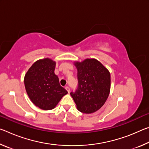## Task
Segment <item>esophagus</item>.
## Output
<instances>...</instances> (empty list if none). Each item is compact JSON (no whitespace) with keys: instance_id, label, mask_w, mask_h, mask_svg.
Instances as JSON below:
<instances>
[{"instance_id":"1","label":"esophagus","mask_w":149,"mask_h":149,"mask_svg":"<svg viewBox=\"0 0 149 149\" xmlns=\"http://www.w3.org/2000/svg\"><path fill=\"white\" fill-rule=\"evenodd\" d=\"M65 89H66V90H67V91H68V93H70V87H69L68 86H66V87H65Z\"/></svg>"}]
</instances>
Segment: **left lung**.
Returning <instances> with one entry per match:
<instances>
[{"mask_svg": "<svg viewBox=\"0 0 149 149\" xmlns=\"http://www.w3.org/2000/svg\"><path fill=\"white\" fill-rule=\"evenodd\" d=\"M77 69V88L71 92L79 111L86 114L95 112L107 100L110 90V74L96 59H86L75 64Z\"/></svg>", "mask_w": 149, "mask_h": 149, "instance_id": "left-lung-1", "label": "left lung"}]
</instances>
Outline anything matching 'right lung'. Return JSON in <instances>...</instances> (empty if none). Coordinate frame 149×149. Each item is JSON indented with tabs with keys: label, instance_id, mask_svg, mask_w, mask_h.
<instances>
[{
	"label": "right lung",
	"instance_id": "obj_1",
	"mask_svg": "<svg viewBox=\"0 0 149 149\" xmlns=\"http://www.w3.org/2000/svg\"><path fill=\"white\" fill-rule=\"evenodd\" d=\"M56 63L49 58L35 62L26 73L25 87L33 104L42 110H52L68 91L54 74Z\"/></svg>",
	"mask_w": 149,
	"mask_h": 149
}]
</instances>
